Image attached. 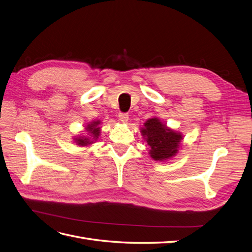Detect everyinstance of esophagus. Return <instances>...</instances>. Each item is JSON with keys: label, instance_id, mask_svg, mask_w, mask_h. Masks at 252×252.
<instances>
[{"label": "esophagus", "instance_id": "34e87169", "mask_svg": "<svg viewBox=\"0 0 252 252\" xmlns=\"http://www.w3.org/2000/svg\"><path fill=\"white\" fill-rule=\"evenodd\" d=\"M119 119L121 122H123V123H126L129 119V114L128 113H124V112H120L119 113Z\"/></svg>", "mask_w": 252, "mask_h": 252}]
</instances>
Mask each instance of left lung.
<instances>
[{
	"label": "left lung",
	"mask_w": 252,
	"mask_h": 252,
	"mask_svg": "<svg viewBox=\"0 0 252 252\" xmlns=\"http://www.w3.org/2000/svg\"><path fill=\"white\" fill-rule=\"evenodd\" d=\"M142 135L150 146L149 155L156 161H166L178 154L183 135L173 131L158 118H152L144 123Z\"/></svg>",
	"instance_id": "1"
}]
</instances>
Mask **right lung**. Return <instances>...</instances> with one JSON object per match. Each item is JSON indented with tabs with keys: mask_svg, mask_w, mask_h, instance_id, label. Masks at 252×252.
Masks as SVG:
<instances>
[{
	"mask_svg": "<svg viewBox=\"0 0 252 252\" xmlns=\"http://www.w3.org/2000/svg\"><path fill=\"white\" fill-rule=\"evenodd\" d=\"M98 124H100V121H94L86 126V130L89 132L91 139L86 138V136H80V138L74 140L75 143L79 146H87L89 144H93L94 140L98 139V135H100V127H98Z\"/></svg>",
	"mask_w": 252,
	"mask_h": 252,
	"instance_id": "add662e5",
	"label": "right lung"
}]
</instances>
